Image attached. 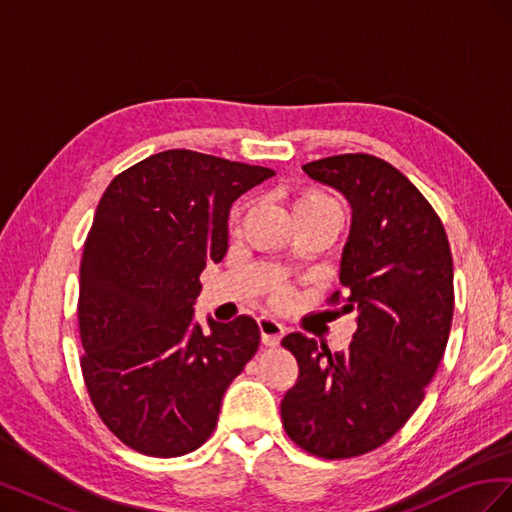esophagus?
<instances>
[{"instance_id":"34e87169","label":"esophagus","mask_w":512,"mask_h":512,"mask_svg":"<svg viewBox=\"0 0 512 512\" xmlns=\"http://www.w3.org/2000/svg\"><path fill=\"white\" fill-rule=\"evenodd\" d=\"M258 329H260L262 344L265 346H277L280 344V339L284 337V324L269 316L258 318Z\"/></svg>"}]
</instances>
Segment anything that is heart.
<instances>
[{
	"label": "heart",
	"mask_w": 512,
	"mask_h": 512,
	"mask_svg": "<svg viewBox=\"0 0 512 512\" xmlns=\"http://www.w3.org/2000/svg\"><path fill=\"white\" fill-rule=\"evenodd\" d=\"M320 209H337V205L329 196H324L320 192H303L297 200H294V213H303V211H320ZM243 211L239 209L235 215H232V224H239L243 218ZM275 301L280 303H288L292 299V288L288 286H280L273 292Z\"/></svg>",
	"instance_id": "1"
}]
</instances>
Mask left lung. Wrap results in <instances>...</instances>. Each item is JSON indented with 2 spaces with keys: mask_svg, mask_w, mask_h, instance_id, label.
Listing matches in <instances>:
<instances>
[{
  "mask_svg": "<svg viewBox=\"0 0 512 512\" xmlns=\"http://www.w3.org/2000/svg\"><path fill=\"white\" fill-rule=\"evenodd\" d=\"M352 207L350 237L327 303L356 316L346 352L290 333L282 346L299 363L284 395L288 438L309 455L350 459L391 440L421 406L453 324V256L442 220L416 185L369 153L303 166Z\"/></svg>",
  "mask_w": 512,
  "mask_h": 512,
  "instance_id": "8db88e82",
  "label": "left lung"
}]
</instances>
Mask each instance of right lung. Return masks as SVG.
<instances>
[{
    "instance_id": "obj_1",
    "label": "right lung",
    "mask_w": 512,
    "mask_h": 512,
    "mask_svg": "<svg viewBox=\"0 0 512 512\" xmlns=\"http://www.w3.org/2000/svg\"><path fill=\"white\" fill-rule=\"evenodd\" d=\"M275 170L168 149L102 194L81 258V369L102 423L134 451L181 457L218 425L260 344L254 318L196 324L200 273L228 250V211Z\"/></svg>"
}]
</instances>
